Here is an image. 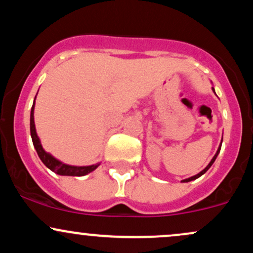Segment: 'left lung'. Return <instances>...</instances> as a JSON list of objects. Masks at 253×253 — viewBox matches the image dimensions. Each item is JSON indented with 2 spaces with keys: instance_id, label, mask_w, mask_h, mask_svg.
Returning a JSON list of instances; mask_svg holds the SVG:
<instances>
[{
  "instance_id": "obj_1",
  "label": "left lung",
  "mask_w": 253,
  "mask_h": 253,
  "mask_svg": "<svg viewBox=\"0 0 253 253\" xmlns=\"http://www.w3.org/2000/svg\"><path fill=\"white\" fill-rule=\"evenodd\" d=\"M213 91H214V88H213ZM214 92H215V91H214ZM221 143H222V140H221ZM220 150H221V144H220V146H219V149H217V151H216L215 156H214V157H213V159H211V161L210 162V164H208V165H207V167H206V168H205V169H203V170L201 171V172H199V173H197V175H195V176H193V177H189V178H185V179H183V181H182V182H190V181H194V179L199 178V177H200V176H202V175H203V173H205V172H207V170H208V169H210V168L211 167V165H213V163H214V162H215V159H216V157H217V155H219Z\"/></svg>"
}]
</instances>
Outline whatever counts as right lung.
<instances>
[{
    "instance_id": "obj_1",
    "label": "right lung",
    "mask_w": 253,
    "mask_h": 253,
    "mask_svg": "<svg viewBox=\"0 0 253 253\" xmlns=\"http://www.w3.org/2000/svg\"><path fill=\"white\" fill-rule=\"evenodd\" d=\"M34 101H36V98H34ZM31 136H32V141H33V145H34V149L37 150L38 156H39V158L42 159V163L45 164L48 169L53 171V172L58 173V175L84 176L86 175V173L94 171L98 167V164L89 165V167H74V165L64 164L62 162H59L58 159L54 158L53 156H51L50 153L46 152V151L42 149V143H40L39 138H38L37 135L36 125H34V102L31 109Z\"/></svg>"
}]
</instances>
